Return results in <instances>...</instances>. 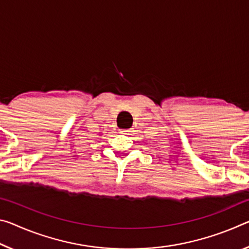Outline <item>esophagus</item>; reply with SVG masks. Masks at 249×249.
I'll return each instance as SVG.
<instances>
[{
    "mask_svg": "<svg viewBox=\"0 0 249 249\" xmlns=\"http://www.w3.org/2000/svg\"><path fill=\"white\" fill-rule=\"evenodd\" d=\"M132 132L133 131H131V129H120V133L122 135H131Z\"/></svg>",
    "mask_w": 249,
    "mask_h": 249,
    "instance_id": "34e87169",
    "label": "esophagus"
}]
</instances>
